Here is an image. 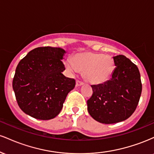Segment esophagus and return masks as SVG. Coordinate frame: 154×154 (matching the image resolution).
Segmentation results:
<instances>
[{"instance_id":"34e87169","label":"esophagus","mask_w":154,"mask_h":154,"mask_svg":"<svg viewBox=\"0 0 154 154\" xmlns=\"http://www.w3.org/2000/svg\"><path fill=\"white\" fill-rule=\"evenodd\" d=\"M83 84H84V82H83L82 81L79 80V79H77V80H76V85H77V86L82 85Z\"/></svg>"}]
</instances>
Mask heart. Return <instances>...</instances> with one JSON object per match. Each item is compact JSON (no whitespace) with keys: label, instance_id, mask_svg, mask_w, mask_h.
Here are the masks:
<instances>
[{"label":"heart","instance_id":"b5f03b06","mask_svg":"<svg viewBox=\"0 0 154 154\" xmlns=\"http://www.w3.org/2000/svg\"><path fill=\"white\" fill-rule=\"evenodd\" d=\"M65 66L70 74L83 71L86 80L93 84H100L112 75L114 61L109 55L87 52L75 55L74 59L68 58L65 61Z\"/></svg>","mask_w":154,"mask_h":154}]
</instances>
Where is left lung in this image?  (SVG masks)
Listing matches in <instances>:
<instances>
[{"mask_svg": "<svg viewBox=\"0 0 154 154\" xmlns=\"http://www.w3.org/2000/svg\"><path fill=\"white\" fill-rule=\"evenodd\" d=\"M111 78L103 84L93 85L88 111L97 122L114 124L128 119L138 104L142 83L137 66L123 55L114 57Z\"/></svg>", "mask_w": 154, "mask_h": 154, "instance_id": "obj_1", "label": "left lung"}]
</instances>
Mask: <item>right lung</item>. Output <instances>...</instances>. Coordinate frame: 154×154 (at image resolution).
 Here are the masks:
<instances>
[{
  "label": "right lung",
  "mask_w": 154,
  "mask_h": 154,
  "mask_svg": "<svg viewBox=\"0 0 154 154\" xmlns=\"http://www.w3.org/2000/svg\"><path fill=\"white\" fill-rule=\"evenodd\" d=\"M60 48L38 47L28 53L16 69L12 86L19 108L28 115L48 120L59 114L75 79L62 74Z\"/></svg>",
  "instance_id": "add662e5"
}]
</instances>
